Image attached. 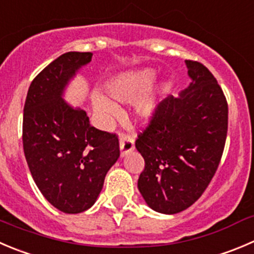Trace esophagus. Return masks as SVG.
<instances>
[{
    "mask_svg": "<svg viewBox=\"0 0 254 254\" xmlns=\"http://www.w3.org/2000/svg\"><path fill=\"white\" fill-rule=\"evenodd\" d=\"M120 149L121 156L125 157L126 154H128L134 149V139L133 137L129 134H122L120 138Z\"/></svg>",
    "mask_w": 254,
    "mask_h": 254,
    "instance_id": "1",
    "label": "esophagus"
}]
</instances>
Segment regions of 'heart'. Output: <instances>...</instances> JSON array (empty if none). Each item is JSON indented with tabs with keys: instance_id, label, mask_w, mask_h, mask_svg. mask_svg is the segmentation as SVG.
<instances>
[{
	"instance_id": "b5f03b06",
	"label": "heart",
	"mask_w": 254,
	"mask_h": 254,
	"mask_svg": "<svg viewBox=\"0 0 254 254\" xmlns=\"http://www.w3.org/2000/svg\"><path fill=\"white\" fill-rule=\"evenodd\" d=\"M152 78L151 71H138L122 73L113 77L106 82L105 89L110 98L116 102L128 103L138 97L139 93L146 88ZM112 99V100H113ZM108 97L95 93L92 95V107L98 118L102 121H108L118 115V107L115 102ZM157 107L156 92L154 89H149L146 93L139 96L133 103V112L139 120H146L153 115Z\"/></svg>"
}]
</instances>
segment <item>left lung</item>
Masks as SVG:
<instances>
[{
  "mask_svg": "<svg viewBox=\"0 0 254 254\" xmlns=\"http://www.w3.org/2000/svg\"><path fill=\"white\" fill-rule=\"evenodd\" d=\"M190 86L168 96L138 134L144 158L138 190L153 211L175 214L192 206L213 178L227 138L228 105L206 66L186 61Z\"/></svg>",
  "mask_w": 254,
  "mask_h": 254,
  "instance_id": "1",
  "label": "left lung"
}]
</instances>
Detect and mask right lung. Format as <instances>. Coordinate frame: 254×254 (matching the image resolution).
Here are the masks:
<instances>
[{
	"mask_svg": "<svg viewBox=\"0 0 254 254\" xmlns=\"http://www.w3.org/2000/svg\"><path fill=\"white\" fill-rule=\"evenodd\" d=\"M91 60V52H67L51 62L31 83L23 108V151L33 181L53 207L71 214L95 204L120 157L118 137L92 127L86 111L64 100L68 82Z\"/></svg>",
	"mask_w": 254,
	"mask_h": 254,
	"instance_id": "right-lung-1",
	"label": "right lung"
}]
</instances>
